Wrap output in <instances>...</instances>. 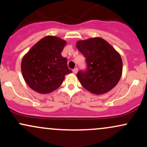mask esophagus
<instances>
[{"mask_svg":"<svg viewBox=\"0 0 147 147\" xmlns=\"http://www.w3.org/2000/svg\"><path fill=\"white\" fill-rule=\"evenodd\" d=\"M72 72H73L74 74H77V72H78V68H75V69H73V70H72Z\"/></svg>","mask_w":147,"mask_h":147,"instance_id":"34e87169","label":"esophagus"}]
</instances>
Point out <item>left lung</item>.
Returning <instances> with one entry per match:
<instances>
[{
    "label": "left lung",
    "mask_w": 147,
    "mask_h": 147,
    "mask_svg": "<svg viewBox=\"0 0 147 147\" xmlns=\"http://www.w3.org/2000/svg\"><path fill=\"white\" fill-rule=\"evenodd\" d=\"M76 46L87 62L86 71H79L77 75L84 88L95 95H103L112 90L122 74L119 52L100 37L80 40Z\"/></svg>",
    "instance_id": "8db88e82"
}]
</instances>
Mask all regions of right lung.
<instances>
[{
    "mask_svg": "<svg viewBox=\"0 0 147 147\" xmlns=\"http://www.w3.org/2000/svg\"><path fill=\"white\" fill-rule=\"evenodd\" d=\"M67 42L55 36L39 40L23 56L21 72L28 86L38 93L48 94L57 90L65 76L72 72L61 52Z\"/></svg>",
    "mask_w": 147,
    "mask_h": 147,
    "instance_id": "obj_1",
    "label": "right lung"
}]
</instances>
